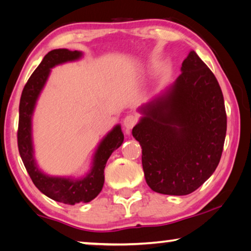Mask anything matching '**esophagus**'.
<instances>
[{"mask_svg":"<svg viewBox=\"0 0 251 251\" xmlns=\"http://www.w3.org/2000/svg\"><path fill=\"white\" fill-rule=\"evenodd\" d=\"M138 122V118L135 115H128L124 118V128L126 131H129Z\"/></svg>","mask_w":251,"mask_h":251,"instance_id":"obj_1","label":"esophagus"}]
</instances>
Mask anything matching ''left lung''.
Segmentation results:
<instances>
[{"mask_svg":"<svg viewBox=\"0 0 251 251\" xmlns=\"http://www.w3.org/2000/svg\"><path fill=\"white\" fill-rule=\"evenodd\" d=\"M133 128L147 185L182 196L199 188L223 154L227 115L217 78L192 50L171 88L142 107Z\"/></svg>","mask_w":251,"mask_h":251,"instance_id":"8db88e82","label":"left lung"}]
</instances>
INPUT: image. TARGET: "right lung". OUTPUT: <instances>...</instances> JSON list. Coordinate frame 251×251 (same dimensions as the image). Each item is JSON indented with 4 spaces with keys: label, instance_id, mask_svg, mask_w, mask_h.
Wrapping results in <instances>:
<instances>
[{
    "label": "right lung",
    "instance_id": "obj_1",
    "mask_svg": "<svg viewBox=\"0 0 251 251\" xmlns=\"http://www.w3.org/2000/svg\"><path fill=\"white\" fill-rule=\"evenodd\" d=\"M82 56L78 50L66 49L53 50L45 55L41 64L33 72L23 88L20 100V116L18 129V146L21 158L33 184L40 192L55 201L75 205L88 202L100 193L104 185V169L112 152L117 150L124 141L121 126L117 125L101 141L94 156L91 173L82 179H71L64 177H50L37 168L33 156L32 145V114L36 100L49 77L52 67L62 63L75 61Z\"/></svg>",
    "mask_w": 251,
    "mask_h": 251
}]
</instances>
